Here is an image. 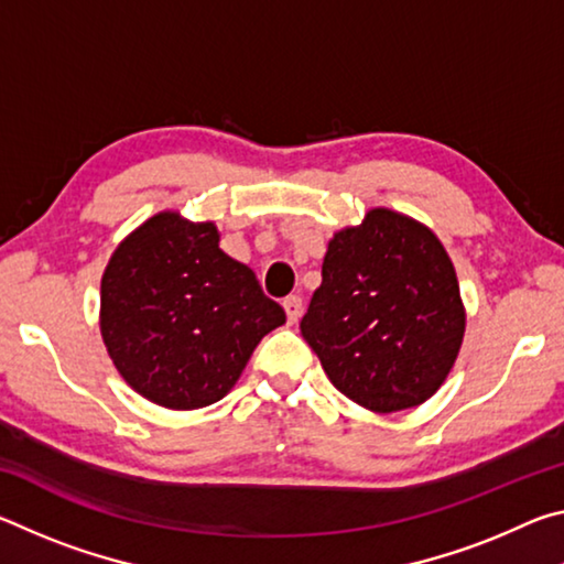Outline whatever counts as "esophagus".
<instances>
[{
	"label": "esophagus",
	"mask_w": 564,
	"mask_h": 564,
	"mask_svg": "<svg viewBox=\"0 0 564 564\" xmlns=\"http://www.w3.org/2000/svg\"><path fill=\"white\" fill-rule=\"evenodd\" d=\"M283 308H285V318H289V323H295L303 313V299L301 295H289V299H283Z\"/></svg>",
	"instance_id": "esophagus-1"
}]
</instances>
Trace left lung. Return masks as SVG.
<instances>
[{
  "mask_svg": "<svg viewBox=\"0 0 564 564\" xmlns=\"http://www.w3.org/2000/svg\"><path fill=\"white\" fill-rule=\"evenodd\" d=\"M301 333L343 395L373 413L425 403L463 346L453 261L431 228L390 208L330 238Z\"/></svg>",
  "mask_w": 564,
  "mask_h": 564,
  "instance_id": "left-lung-1",
  "label": "left lung"
}]
</instances>
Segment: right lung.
<instances>
[{
    "label": "right lung",
    "mask_w": 564,
    "mask_h": 564,
    "mask_svg": "<svg viewBox=\"0 0 564 564\" xmlns=\"http://www.w3.org/2000/svg\"><path fill=\"white\" fill-rule=\"evenodd\" d=\"M285 313L218 248V228L161 212L119 243L101 275L99 326L139 395L171 410L221 400Z\"/></svg>",
    "instance_id": "add662e5"
}]
</instances>
